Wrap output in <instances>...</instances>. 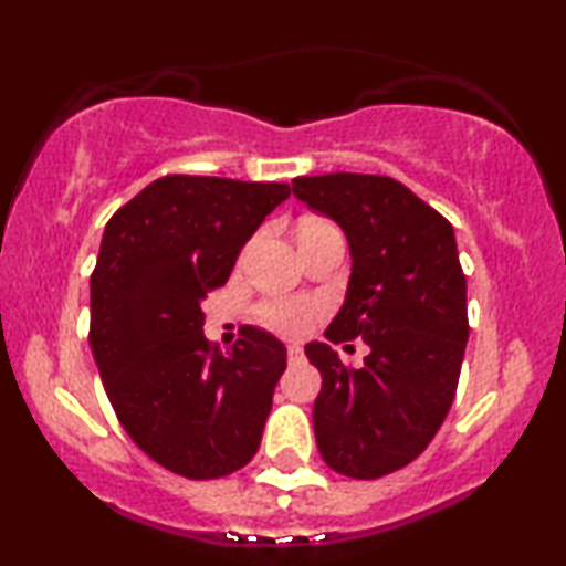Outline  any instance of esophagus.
<instances>
[{"mask_svg": "<svg viewBox=\"0 0 566 566\" xmlns=\"http://www.w3.org/2000/svg\"><path fill=\"white\" fill-rule=\"evenodd\" d=\"M287 356H290V361L303 359V348L297 346V343H292V346H287Z\"/></svg>", "mask_w": 566, "mask_h": 566, "instance_id": "obj_1", "label": "esophagus"}]
</instances>
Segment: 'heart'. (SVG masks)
Wrapping results in <instances>:
<instances>
[{
	"label": "heart",
	"mask_w": 566,
	"mask_h": 566,
	"mask_svg": "<svg viewBox=\"0 0 566 566\" xmlns=\"http://www.w3.org/2000/svg\"><path fill=\"white\" fill-rule=\"evenodd\" d=\"M314 223H322V220H308L305 226ZM311 314H314L311 303H274L263 311V322L282 335H297L305 329Z\"/></svg>",
	"instance_id": "1"
}]
</instances>
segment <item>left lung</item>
<instances>
[{"label":"left lung","mask_w":566,"mask_h":566,"mask_svg":"<svg viewBox=\"0 0 566 566\" xmlns=\"http://www.w3.org/2000/svg\"><path fill=\"white\" fill-rule=\"evenodd\" d=\"M292 191L348 239L346 301L324 335L369 346L359 369L343 365L327 343L305 346L322 373L316 447L343 476L380 479L412 463L452 407L469 343L454 231L386 175H305L292 180Z\"/></svg>","instance_id":"left-lung-1"}]
</instances>
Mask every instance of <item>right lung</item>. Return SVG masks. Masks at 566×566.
Instances as JSON below:
<instances>
[{
    "instance_id": "obj_1",
    "label": "right lung",
    "mask_w": 566,
    "mask_h": 566,
    "mask_svg": "<svg viewBox=\"0 0 566 566\" xmlns=\"http://www.w3.org/2000/svg\"><path fill=\"white\" fill-rule=\"evenodd\" d=\"M287 197V184L167 175L103 231L90 279L95 365L129 439L186 479L229 476L261 447L287 348L247 327L220 354L201 301Z\"/></svg>"
}]
</instances>
